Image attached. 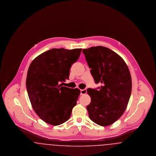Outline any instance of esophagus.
<instances>
[{"mask_svg": "<svg viewBox=\"0 0 156 156\" xmlns=\"http://www.w3.org/2000/svg\"><path fill=\"white\" fill-rule=\"evenodd\" d=\"M87 94V89H82L81 90V95H85Z\"/></svg>", "mask_w": 156, "mask_h": 156, "instance_id": "obj_1", "label": "esophagus"}]
</instances>
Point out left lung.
<instances>
[{
    "mask_svg": "<svg viewBox=\"0 0 156 156\" xmlns=\"http://www.w3.org/2000/svg\"><path fill=\"white\" fill-rule=\"evenodd\" d=\"M82 52L98 90L89 88L91 98L87 106L91 120L102 126H109L125 111L132 92V78L123 58L103 46L83 49Z\"/></svg>",
    "mask_w": 156,
    "mask_h": 156,
    "instance_id": "1",
    "label": "left lung"
}]
</instances>
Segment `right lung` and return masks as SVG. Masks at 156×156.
I'll return each instance as SVG.
<instances>
[{"instance_id": "add662e5", "label": "right lung", "mask_w": 156, "mask_h": 156, "mask_svg": "<svg viewBox=\"0 0 156 156\" xmlns=\"http://www.w3.org/2000/svg\"><path fill=\"white\" fill-rule=\"evenodd\" d=\"M82 48H52L37 56L30 64L26 88L30 102L40 118L53 126L69 119L80 94L78 88L61 87L69 78L71 66Z\"/></svg>"}]
</instances>
